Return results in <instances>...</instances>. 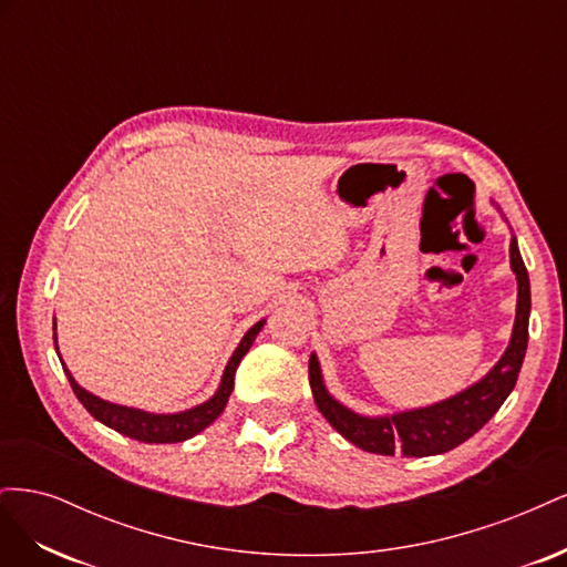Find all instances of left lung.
Here are the masks:
<instances>
[{"instance_id": "8db88e82", "label": "left lung", "mask_w": 567, "mask_h": 567, "mask_svg": "<svg viewBox=\"0 0 567 567\" xmlns=\"http://www.w3.org/2000/svg\"><path fill=\"white\" fill-rule=\"evenodd\" d=\"M511 269L518 281L516 321L508 348L487 375L468 385L452 398L398 411L388 416H364L340 404L333 394L326 390L319 359L310 357V385L317 409L336 431L350 440L354 447L383 454V456H435L444 454L461 442L473 437L499 406L506 402L511 390L516 388L518 373L527 350V323H529V277L518 250V238L511 236Z\"/></svg>"}]
</instances>
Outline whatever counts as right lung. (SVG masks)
I'll return each mask as SVG.
<instances>
[{
    "label": "right lung",
    "instance_id": "right-lung-1",
    "mask_svg": "<svg viewBox=\"0 0 567 567\" xmlns=\"http://www.w3.org/2000/svg\"><path fill=\"white\" fill-rule=\"evenodd\" d=\"M267 319H260L255 326H250L248 333L238 342V348L234 350L229 364L221 373V381L217 392L213 394L210 400H205L203 404H196L186 411H177V414H153V411H144V409H134V406H123V404H113L96 398L90 390H84L75 379L73 373L68 371V367L63 364V371L68 375V381H71L73 392L78 394V400L82 402V406L90 411V414L101 421L104 425L113 427L120 435H127L132 440H140L146 444H167V442H184L188 437L198 435L200 431H205L221 411H225L227 402H229V394L234 390V375L238 364H241V359L246 357V352L250 350V346L255 342L257 333L262 331ZM54 331H56V321H54ZM54 346H56V333H54ZM59 352V346H56Z\"/></svg>",
    "mask_w": 567,
    "mask_h": 567
}]
</instances>
